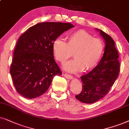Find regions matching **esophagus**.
<instances>
[{"mask_svg":"<svg viewBox=\"0 0 129 129\" xmlns=\"http://www.w3.org/2000/svg\"><path fill=\"white\" fill-rule=\"evenodd\" d=\"M63 76H64L66 78H67V79H72L73 78V77L71 75L67 74H65L63 75Z\"/></svg>","mask_w":129,"mask_h":129,"instance_id":"obj_1","label":"esophagus"}]
</instances>
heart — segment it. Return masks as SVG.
Instances as JSON below:
<instances>
[{
  "mask_svg": "<svg viewBox=\"0 0 129 129\" xmlns=\"http://www.w3.org/2000/svg\"><path fill=\"white\" fill-rule=\"evenodd\" d=\"M104 44L84 30H77L68 36V42L62 37H57L52 44V51L56 60L64 63L73 55L75 59L63 66L66 71L77 73L89 71L99 63L103 54Z\"/></svg>",
  "mask_w": 129,
  "mask_h": 129,
  "instance_id": "b5f03b06",
  "label": "heart"
}]
</instances>
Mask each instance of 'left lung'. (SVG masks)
Instances as JSON below:
<instances>
[{
	"label": "left lung",
	"instance_id": "left-lung-1",
	"mask_svg": "<svg viewBox=\"0 0 129 129\" xmlns=\"http://www.w3.org/2000/svg\"><path fill=\"white\" fill-rule=\"evenodd\" d=\"M96 29L105 41V48L99 64L90 73L81 77L82 91L75 98L84 103H94L104 97L119 75V56L114 40L103 30Z\"/></svg>",
	"mask_w": 129,
	"mask_h": 129
}]
</instances>
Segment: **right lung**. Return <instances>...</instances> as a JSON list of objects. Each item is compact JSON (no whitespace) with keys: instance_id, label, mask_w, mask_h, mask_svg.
Masks as SVG:
<instances>
[{"instance_id":"right-lung-1","label":"right lung","mask_w":129,"mask_h":129,"mask_svg":"<svg viewBox=\"0 0 129 129\" xmlns=\"http://www.w3.org/2000/svg\"><path fill=\"white\" fill-rule=\"evenodd\" d=\"M74 26L70 23L42 22L30 27L19 38L10 73L19 94L35 99L44 94L55 75H61L55 61L52 44Z\"/></svg>"}]
</instances>
